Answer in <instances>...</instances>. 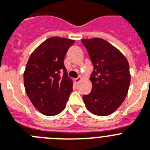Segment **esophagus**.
<instances>
[{"label":"esophagus","mask_w":150,"mask_h":150,"mask_svg":"<svg viewBox=\"0 0 150 150\" xmlns=\"http://www.w3.org/2000/svg\"><path fill=\"white\" fill-rule=\"evenodd\" d=\"M81 79H81V77H79L77 78V79H75V80H74V81H75V84H79V83L81 81Z\"/></svg>","instance_id":"esophagus-1"}]
</instances>
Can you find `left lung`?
I'll return each mask as SVG.
<instances>
[{
    "label": "left lung",
    "instance_id": "obj_1",
    "mask_svg": "<svg viewBox=\"0 0 150 150\" xmlns=\"http://www.w3.org/2000/svg\"><path fill=\"white\" fill-rule=\"evenodd\" d=\"M92 62V89L83 96L87 109L98 116L114 113L124 102L130 83L127 59L113 45L100 38L81 40Z\"/></svg>",
    "mask_w": 150,
    "mask_h": 150
}]
</instances>
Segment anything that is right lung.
<instances>
[{
  "instance_id": "1",
  "label": "right lung",
  "mask_w": 150,
  "mask_h": 150,
  "mask_svg": "<svg viewBox=\"0 0 150 150\" xmlns=\"http://www.w3.org/2000/svg\"><path fill=\"white\" fill-rule=\"evenodd\" d=\"M75 40L59 36L41 43L29 58L23 73L25 91L42 114L55 116L65 109L73 82L64 65L65 54Z\"/></svg>"
}]
</instances>
